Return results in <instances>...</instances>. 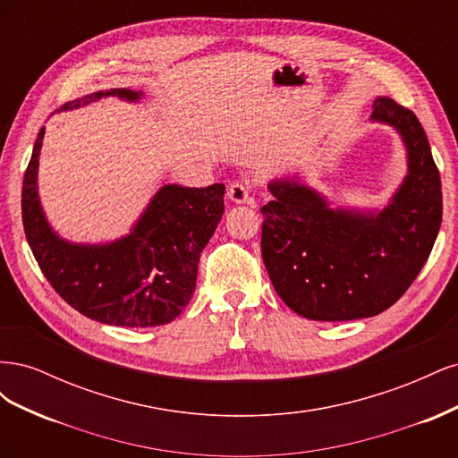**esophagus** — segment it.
<instances>
[{"instance_id":"obj_1","label":"esophagus","mask_w":458,"mask_h":458,"mask_svg":"<svg viewBox=\"0 0 458 458\" xmlns=\"http://www.w3.org/2000/svg\"><path fill=\"white\" fill-rule=\"evenodd\" d=\"M227 197L234 204H250V206H254V199H252V192H250V187H248V183L234 182L227 189Z\"/></svg>"}]
</instances>
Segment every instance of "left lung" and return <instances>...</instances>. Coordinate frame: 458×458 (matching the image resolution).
<instances>
[{
    "instance_id": "obj_1",
    "label": "left lung",
    "mask_w": 458,
    "mask_h": 458,
    "mask_svg": "<svg viewBox=\"0 0 458 458\" xmlns=\"http://www.w3.org/2000/svg\"><path fill=\"white\" fill-rule=\"evenodd\" d=\"M370 122L405 147L407 174L384 208L335 206L300 174L267 183L261 256L276 294L311 321H353L386 311L417 279L441 225V179L409 108L378 97Z\"/></svg>"
}]
</instances>
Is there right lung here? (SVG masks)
<instances>
[{
	"instance_id": "obj_1",
	"label": "right lung",
	"mask_w": 458,
	"mask_h": 458,
	"mask_svg": "<svg viewBox=\"0 0 458 458\" xmlns=\"http://www.w3.org/2000/svg\"><path fill=\"white\" fill-rule=\"evenodd\" d=\"M116 97L140 103L143 91H95L63 105L74 110ZM41 128L22 182V225L41 273L81 315L114 327H158L185 310L197 286L199 258L224 216L225 185H162L128 234L108 242H72L51 227L38 191Z\"/></svg>"
}]
</instances>
